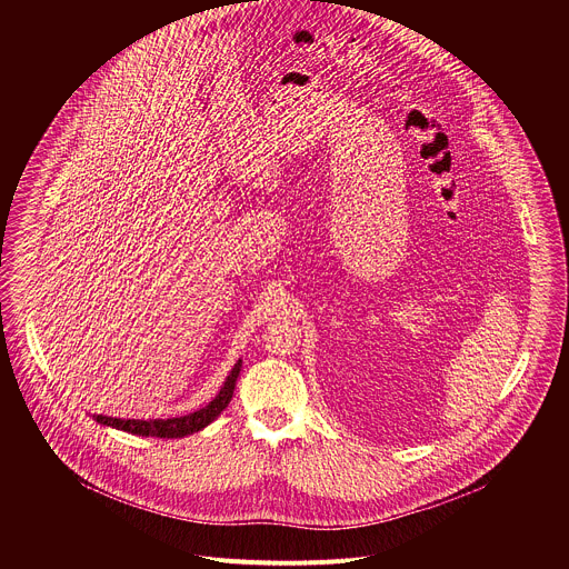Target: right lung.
Here are the masks:
<instances>
[{"label": "right lung", "instance_id": "1", "mask_svg": "<svg viewBox=\"0 0 569 569\" xmlns=\"http://www.w3.org/2000/svg\"><path fill=\"white\" fill-rule=\"evenodd\" d=\"M241 366L243 361L239 359L232 368V372L228 375L223 388L219 390V395L201 409L186 413V416H172V418H149V420H140V418H113V416H102V413H93V420L104 425V427H113L133 436H153V438H183L190 436L194 431H201L203 427H208L212 420L219 418V413L230 406L234 388H237V379L241 375Z\"/></svg>", "mask_w": 569, "mask_h": 569}]
</instances>
